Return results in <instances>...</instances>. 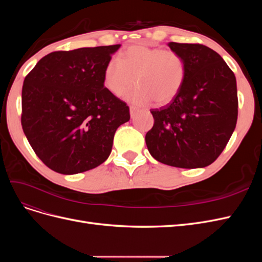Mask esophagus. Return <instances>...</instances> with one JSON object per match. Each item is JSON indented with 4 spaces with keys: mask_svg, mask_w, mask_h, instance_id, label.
Returning <instances> with one entry per match:
<instances>
[{
    "mask_svg": "<svg viewBox=\"0 0 262 262\" xmlns=\"http://www.w3.org/2000/svg\"><path fill=\"white\" fill-rule=\"evenodd\" d=\"M137 113H138V109L136 108V107H133V106H131L130 107V115H131V117L133 118L134 116L137 115Z\"/></svg>",
    "mask_w": 262,
    "mask_h": 262,
    "instance_id": "esophagus-1",
    "label": "esophagus"
}]
</instances>
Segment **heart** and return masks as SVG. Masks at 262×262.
Returning a JSON list of instances; mask_svg holds the SVG:
<instances>
[{"instance_id": "1", "label": "heart", "mask_w": 262, "mask_h": 262, "mask_svg": "<svg viewBox=\"0 0 262 262\" xmlns=\"http://www.w3.org/2000/svg\"><path fill=\"white\" fill-rule=\"evenodd\" d=\"M124 98L134 104L145 105L152 100L166 105L180 93L187 77V64L181 55L170 49L134 45L126 48L120 58H112L106 64L104 85L114 95L133 84Z\"/></svg>"}]
</instances>
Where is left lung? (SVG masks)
<instances>
[{
  "instance_id": "1",
  "label": "left lung",
  "mask_w": 262,
  "mask_h": 262,
  "mask_svg": "<svg viewBox=\"0 0 262 262\" xmlns=\"http://www.w3.org/2000/svg\"><path fill=\"white\" fill-rule=\"evenodd\" d=\"M187 64V77L168 105L152 109L145 136L156 161L179 168H202L223 152L238 115L236 77L221 55L199 43L169 42Z\"/></svg>"
}]
</instances>
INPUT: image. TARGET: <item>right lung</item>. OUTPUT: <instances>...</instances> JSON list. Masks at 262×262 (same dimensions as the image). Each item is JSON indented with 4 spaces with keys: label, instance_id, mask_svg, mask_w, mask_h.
<instances>
[{
    "label": "right lung",
    "instance_id": "right-lung-1",
    "mask_svg": "<svg viewBox=\"0 0 262 262\" xmlns=\"http://www.w3.org/2000/svg\"><path fill=\"white\" fill-rule=\"evenodd\" d=\"M120 45L54 51L25 77L23 131L42 163L63 175L97 167L112 153L129 107L104 85L107 62Z\"/></svg>",
    "mask_w": 262,
    "mask_h": 262
}]
</instances>
